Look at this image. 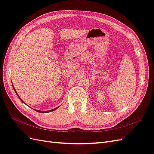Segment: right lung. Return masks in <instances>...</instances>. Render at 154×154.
<instances>
[{"label": "right lung", "instance_id": "right-lung-1", "mask_svg": "<svg viewBox=\"0 0 154 154\" xmlns=\"http://www.w3.org/2000/svg\"><path fill=\"white\" fill-rule=\"evenodd\" d=\"M13 89H14V91H15V93H16V94H17V96H18V98L20 99V100L23 102V103H24V101H23L21 98H20V96H19V95H18V93H16V89H15V88H14V86H13ZM58 107H60V106H58ZM58 107H56V108H55V109H52V110H48V111H41V110H35V111H37V112H40V113H48V112H52V111H54V110H56L57 109H58Z\"/></svg>", "mask_w": 154, "mask_h": 154}]
</instances>
